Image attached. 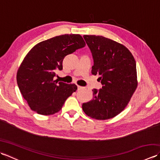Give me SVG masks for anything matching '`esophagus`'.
<instances>
[{
    "instance_id": "obj_1",
    "label": "esophagus",
    "mask_w": 160,
    "mask_h": 160,
    "mask_svg": "<svg viewBox=\"0 0 160 160\" xmlns=\"http://www.w3.org/2000/svg\"><path fill=\"white\" fill-rule=\"evenodd\" d=\"M82 89H84V87H81V86L78 85V90H82Z\"/></svg>"
}]
</instances>
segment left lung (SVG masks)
Returning <instances> with one entry per match:
<instances>
[{"mask_svg": "<svg viewBox=\"0 0 160 160\" xmlns=\"http://www.w3.org/2000/svg\"><path fill=\"white\" fill-rule=\"evenodd\" d=\"M92 53L91 73L99 75L102 89L93 91V99L83 103L82 109L96 120L116 116L127 106L138 86L136 62L122 44L102 36L84 35Z\"/></svg>", "mask_w": 160, "mask_h": 160, "instance_id": "1", "label": "left lung"}]
</instances>
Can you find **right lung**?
Segmentation results:
<instances>
[{
  "instance_id": "right-lung-1",
  "label": "right lung",
  "mask_w": 160,
  "mask_h": 160,
  "mask_svg": "<svg viewBox=\"0 0 160 160\" xmlns=\"http://www.w3.org/2000/svg\"><path fill=\"white\" fill-rule=\"evenodd\" d=\"M85 45L80 34H64L40 42L29 51L17 71L16 80L32 110L44 115L61 110L77 86L53 80L56 71L62 69L67 55Z\"/></svg>"
}]
</instances>
